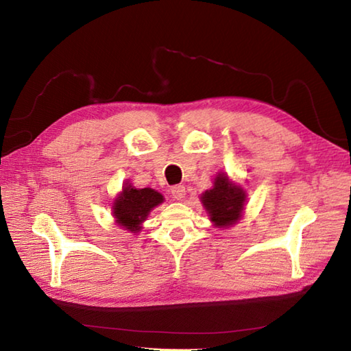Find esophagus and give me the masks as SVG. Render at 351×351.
Returning a JSON list of instances; mask_svg holds the SVG:
<instances>
[{
  "label": "esophagus",
  "mask_w": 351,
  "mask_h": 351,
  "mask_svg": "<svg viewBox=\"0 0 351 351\" xmlns=\"http://www.w3.org/2000/svg\"><path fill=\"white\" fill-rule=\"evenodd\" d=\"M171 196H173L176 200H182L185 197L184 185H173V187H171Z\"/></svg>",
  "instance_id": "1"
}]
</instances>
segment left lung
Wrapping results in <instances>:
<instances>
[{
    "instance_id": "obj_1",
    "label": "left lung",
    "mask_w": 351,
    "mask_h": 351,
    "mask_svg": "<svg viewBox=\"0 0 351 351\" xmlns=\"http://www.w3.org/2000/svg\"><path fill=\"white\" fill-rule=\"evenodd\" d=\"M202 204L215 226L226 228L240 219L245 195L243 189L234 187L226 175H217L214 187L202 195Z\"/></svg>"
}]
</instances>
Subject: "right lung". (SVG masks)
<instances>
[{
	"label": "right lung",
	"mask_w": 351,
	"mask_h": 351,
	"mask_svg": "<svg viewBox=\"0 0 351 351\" xmlns=\"http://www.w3.org/2000/svg\"><path fill=\"white\" fill-rule=\"evenodd\" d=\"M162 196L152 189H134L126 185L121 197L114 202V217L119 225L131 232L140 230V223L145 221L152 208L162 202Z\"/></svg>",
	"instance_id": "1"
}]
</instances>
